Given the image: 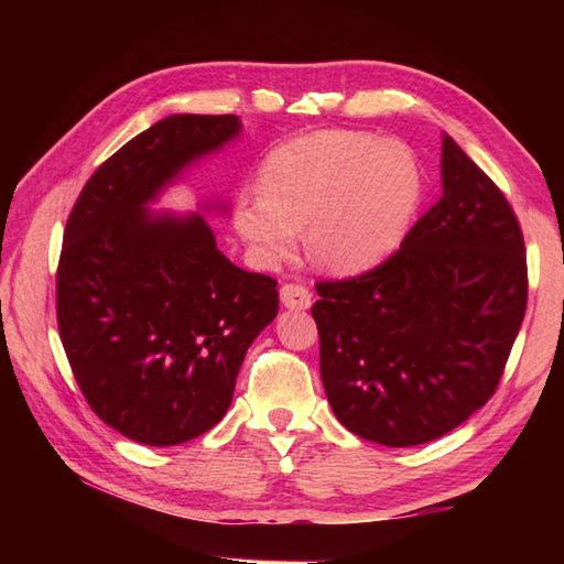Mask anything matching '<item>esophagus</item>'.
<instances>
[{
    "mask_svg": "<svg viewBox=\"0 0 564 564\" xmlns=\"http://www.w3.org/2000/svg\"><path fill=\"white\" fill-rule=\"evenodd\" d=\"M281 303L289 310H307L313 305V295H310V291L303 289V285L285 283L281 289Z\"/></svg>",
    "mask_w": 564,
    "mask_h": 564,
    "instance_id": "esophagus-1",
    "label": "esophagus"
}]
</instances>
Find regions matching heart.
<instances>
[{"mask_svg":"<svg viewBox=\"0 0 564 564\" xmlns=\"http://www.w3.org/2000/svg\"><path fill=\"white\" fill-rule=\"evenodd\" d=\"M259 194L235 206V227L259 261L273 267L307 225L310 257L322 271L356 275L390 257L422 198L412 150L361 130H315L275 148Z\"/></svg>","mask_w":564,"mask_h":564,"instance_id":"heart-1","label":"heart"}]
</instances>
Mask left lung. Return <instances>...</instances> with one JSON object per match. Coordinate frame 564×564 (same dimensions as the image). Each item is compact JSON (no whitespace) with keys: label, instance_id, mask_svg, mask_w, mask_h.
Listing matches in <instances>:
<instances>
[{"label":"left lung","instance_id":"obj_1","mask_svg":"<svg viewBox=\"0 0 564 564\" xmlns=\"http://www.w3.org/2000/svg\"><path fill=\"white\" fill-rule=\"evenodd\" d=\"M441 142V200L378 269L317 283L313 305L334 416L390 448L441 438L492 398L529 295L517 215Z\"/></svg>","mask_w":564,"mask_h":564}]
</instances>
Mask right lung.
<instances>
[{"label":"right lung","mask_w":564,"mask_h":564,"mask_svg":"<svg viewBox=\"0 0 564 564\" xmlns=\"http://www.w3.org/2000/svg\"><path fill=\"white\" fill-rule=\"evenodd\" d=\"M239 133L237 116L162 118L91 174L65 227L57 327L72 373L99 419L145 446L218 424L247 349L279 315L275 281L235 267L203 213L150 208Z\"/></svg>","instance_id":"right-lung-1"}]
</instances>
